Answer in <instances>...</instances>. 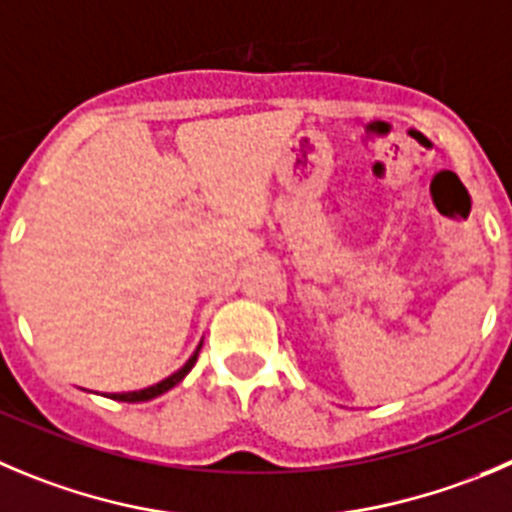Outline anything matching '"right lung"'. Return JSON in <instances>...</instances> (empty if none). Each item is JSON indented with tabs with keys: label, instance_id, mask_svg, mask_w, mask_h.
<instances>
[{
	"label": "right lung",
	"instance_id": "1",
	"mask_svg": "<svg viewBox=\"0 0 512 512\" xmlns=\"http://www.w3.org/2000/svg\"><path fill=\"white\" fill-rule=\"evenodd\" d=\"M199 348H202V343H199ZM199 348H197V351H194V356H191L189 361H186V364L181 366L179 371H176V374L169 376V379L159 381V384L148 386V389H141V391H128V394H113L111 399H118V401H148V399H156V396H161V394H164V391H169L171 386L179 384V381L184 379V376L189 374L191 369H194V364H197V356H199Z\"/></svg>",
	"mask_w": 512,
	"mask_h": 512
}]
</instances>
